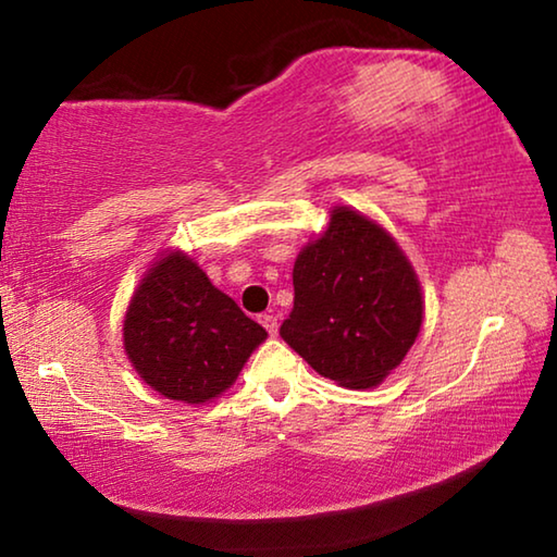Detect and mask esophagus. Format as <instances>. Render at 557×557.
<instances>
[{"instance_id": "1", "label": "esophagus", "mask_w": 557, "mask_h": 557, "mask_svg": "<svg viewBox=\"0 0 557 557\" xmlns=\"http://www.w3.org/2000/svg\"><path fill=\"white\" fill-rule=\"evenodd\" d=\"M260 324L265 326L270 334L277 332V317L275 314H260Z\"/></svg>"}]
</instances>
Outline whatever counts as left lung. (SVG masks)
<instances>
[{
  "label": "left lung",
  "mask_w": 557,
  "mask_h": 557,
  "mask_svg": "<svg viewBox=\"0 0 557 557\" xmlns=\"http://www.w3.org/2000/svg\"><path fill=\"white\" fill-rule=\"evenodd\" d=\"M295 307L280 336L344 388H373L410 351L422 289L398 243L358 211L336 206L326 231L295 260Z\"/></svg>",
  "instance_id": "8db88e82"
}]
</instances>
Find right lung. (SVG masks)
Here are the masks:
<instances>
[{
  "label": "right lung",
  "instance_id": "right-lung-1",
  "mask_svg": "<svg viewBox=\"0 0 557 557\" xmlns=\"http://www.w3.org/2000/svg\"><path fill=\"white\" fill-rule=\"evenodd\" d=\"M122 336L139 379L169 400L201 405L231 388L268 332L191 258L169 252L132 295Z\"/></svg>",
  "mask_w": 557,
  "mask_h": 557
}]
</instances>
